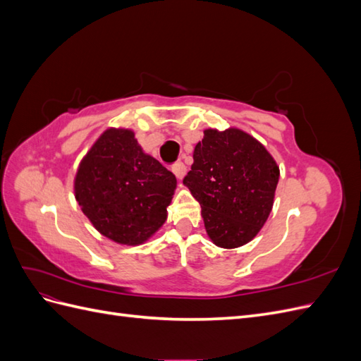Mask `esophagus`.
I'll list each match as a JSON object with an SVG mask.
<instances>
[{
    "instance_id": "34e87169",
    "label": "esophagus",
    "mask_w": 361,
    "mask_h": 361,
    "mask_svg": "<svg viewBox=\"0 0 361 361\" xmlns=\"http://www.w3.org/2000/svg\"><path fill=\"white\" fill-rule=\"evenodd\" d=\"M171 171L174 173V176H176L178 179H182V178L185 176V173H187V167H185L183 162L179 161V162H176V164H173Z\"/></svg>"
}]
</instances>
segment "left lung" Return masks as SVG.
I'll use <instances>...</instances> for the list:
<instances>
[{"mask_svg":"<svg viewBox=\"0 0 361 361\" xmlns=\"http://www.w3.org/2000/svg\"><path fill=\"white\" fill-rule=\"evenodd\" d=\"M183 183L202 206L206 232L223 248L253 239L274 203L280 170L256 138L239 129H206Z\"/></svg>","mask_w":361,"mask_h":361,"instance_id":"obj_1","label":"left lung"}]
</instances>
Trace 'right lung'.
I'll return each mask as SVG.
<instances>
[{
	"instance_id": "right-lung-1",
	"label": "right lung",
	"mask_w": 361,
	"mask_h": 361,
	"mask_svg": "<svg viewBox=\"0 0 361 361\" xmlns=\"http://www.w3.org/2000/svg\"><path fill=\"white\" fill-rule=\"evenodd\" d=\"M176 178L146 155L129 129H106L80 164L75 197L104 236L145 243L164 224Z\"/></svg>"
}]
</instances>
